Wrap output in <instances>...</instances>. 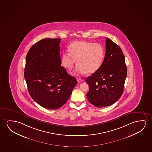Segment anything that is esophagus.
<instances>
[{"label": "esophagus", "mask_w": 152, "mask_h": 152, "mask_svg": "<svg viewBox=\"0 0 152 152\" xmlns=\"http://www.w3.org/2000/svg\"><path fill=\"white\" fill-rule=\"evenodd\" d=\"M77 82H78V83H80V82H82L83 81H84V80L83 79H81V78H78L77 79Z\"/></svg>", "instance_id": "1"}]
</instances>
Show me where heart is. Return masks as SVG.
I'll return each instance as SVG.
<instances>
[{
    "label": "heart",
    "mask_w": 152,
    "mask_h": 152,
    "mask_svg": "<svg viewBox=\"0 0 152 152\" xmlns=\"http://www.w3.org/2000/svg\"><path fill=\"white\" fill-rule=\"evenodd\" d=\"M69 53L65 52L62 55V65L70 71L77 60L78 66L74 73L76 75L95 73L101 67L104 58V48L99 43L76 41L69 45Z\"/></svg>",
    "instance_id": "1"
}]
</instances>
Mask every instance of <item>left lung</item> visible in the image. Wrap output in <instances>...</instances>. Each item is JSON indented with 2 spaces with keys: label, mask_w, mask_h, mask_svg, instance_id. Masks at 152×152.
Segmentation results:
<instances>
[{
  "label": "left lung",
  "mask_w": 152,
  "mask_h": 152,
  "mask_svg": "<svg viewBox=\"0 0 152 152\" xmlns=\"http://www.w3.org/2000/svg\"><path fill=\"white\" fill-rule=\"evenodd\" d=\"M106 48L101 67L86 79L89 87L88 101L98 108L111 106L120 99L127 75L125 57L120 47L107 37Z\"/></svg>",
  "instance_id": "obj_1"
}]
</instances>
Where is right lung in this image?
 Listing matches in <instances>:
<instances>
[{"label":"right lung","mask_w":152,"mask_h":152,"mask_svg":"<svg viewBox=\"0 0 152 152\" xmlns=\"http://www.w3.org/2000/svg\"><path fill=\"white\" fill-rule=\"evenodd\" d=\"M61 39H44L35 43L26 55L24 68L29 94L43 108L57 109L68 100L77 84L61 66Z\"/></svg>","instance_id":"1"}]
</instances>
